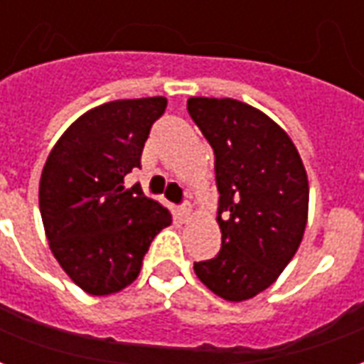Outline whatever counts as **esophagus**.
Listing matches in <instances>:
<instances>
[{"mask_svg": "<svg viewBox=\"0 0 364 364\" xmlns=\"http://www.w3.org/2000/svg\"><path fill=\"white\" fill-rule=\"evenodd\" d=\"M179 214H181L183 220L191 218V216H193V205H191V203H183V205L179 206Z\"/></svg>", "mask_w": 364, "mask_h": 364, "instance_id": "obj_1", "label": "esophagus"}]
</instances>
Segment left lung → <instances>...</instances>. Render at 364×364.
I'll list each match as a JSON object with an SVG mask.
<instances>
[{"label": "left lung", "mask_w": 364, "mask_h": 364, "mask_svg": "<svg viewBox=\"0 0 364 364\" xmlns=\"http://www.w3.org/2000/svg\"><path fill=\"white\" fill-rule=\"evenodd\" d=\"M187 111L214 150L222 247L195 273L230 302L271 287L294 257L308 220V177L274 120L236 99L191 97Z\"/></svg>", "instance_id": "obj_1"}]
</instances>
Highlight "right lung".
I'll return each instance as SVG.
<instances>
[{"mask_svg":"<svg viewBox=\"0 0 364 364\" xmlns=\"http://www.w3.org/2000/svg\"><path fill=\"white\" fill-rule=\"evenodd\" d=\"M166 97L120 99L91 109L62 134L44 164L38 205L50 250L93 296L134 281L151 240L171 224L167 208L124 177L140 167Z\"/></svg>","mask_w":364,"mask_h":364,"instance_id":"obj_1","label":"right lung"}]
</instances>
